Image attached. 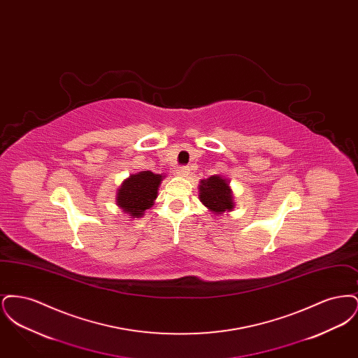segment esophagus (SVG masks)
Listing matches in <instances>:
<instances>
[{
  "mask_svg": "<svg viewBox=\"0 0 358 358\" xmlns=\"http://www.w3.org/2000/svg\"><path fill=\"white\" fill-rule=\"evenodd\" d=\"M177 173H178L180 177H187V174H189V169H187V166H184V168H180Z\"/></svg>",
  "mask_w": 358,
  "mask_h": 358,
  "instance_id": "obj_1",
  "label": "esophagus"
}]
</instances>
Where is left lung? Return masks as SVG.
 I'll list each match as a JSON object with an SVG mask.
<instances>
[{
  "label": "left lung",
  "mask_w": 358,
  "mask_h": 358,
  "mask_svg": "<svg viewBox=\"0 0 358 358\" xmlns=\"http://www.w3.org/2000/svg\"><path fill=\"white\" fill-rule=\"evenodd\" d=\"M199 199L208 208L213 216H222L225 212H231L235 208L234 193L229 187V181L220 174L210 176L201 180L199 185Z\"/></svg>",
  "instance_id": "obj_1"
}]
</instances>
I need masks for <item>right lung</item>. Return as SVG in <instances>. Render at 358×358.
<instances>
[{
    "instance_id": "1",
    "label": "right lung",
    "mask_w": 358,
    "mask_h": 358,
    "mask_svg": "<svg viewBox=\"0 0 358 358\" xmlns=\"http://www.w3.org/2000/svg\"><path fill=\"white\" fill-rule=\"evenodd\" d=\"M165 176L150 171L130 174L117 190V205L131 219H139L152 208Z\"/></svg>"
}]
</instances>
